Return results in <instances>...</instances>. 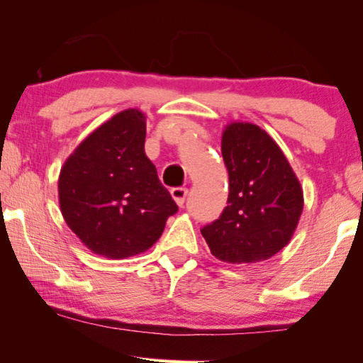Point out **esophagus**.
<instances>
[{
    "label": "esophagus",
    "instance_id": "obj_1",
    "mask_svg": "<svg viewBox=\"0 0 363 363\" xmlns=\"http://www.w3.org/2000/svg\"><path fill=\"white\" fill-rule=\"evenodd\" d=\"M170 194H172V198L175 199V203L182 207L183 204H185V199L188 196V188H172Z\"/></svg>",
    "mask_w": 363,
    "mask_h": 363
}]
</instances>
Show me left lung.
Instances as JSON below:
<instances>
[{
	"label": "left lung",
	"instance_id": "left-lung-1",
	"mask_svg": "<svg viewBox=\"0 0 363 363\" xmlns=\"http://www.w3.org/2000/svg\"><path fill=\"white\" fill-rule=\"evenodd\" d=\"M228 201L220 217L201 228L212 255L252 264L280 252L298 227L304 196L298 177L270 135L233 122L222 136Z\"/></svg>",
	"mask_w": 363,
	"mask_h": 363
}]
</instances>
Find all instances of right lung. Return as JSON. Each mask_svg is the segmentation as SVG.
I'll return each instance as SVG.
<instances>
[{
    "mask_svg": "<svg viewBox=\"0 0 363 363\" xmlns=\"http://www.w3.org/2000/svg\"><path fill=\"white\" fill-rule=\"evenodd\" d=\"M145 138V114L122 111L88 135L62 165V217L94 254L125 259L147 251L178 211L146 157Z\"/></svg>",
    "mask_w": 363,
    "mask_h": 363,
    "instance_id": "add662e5",
    "label": "right lung"
}]
</instances>
